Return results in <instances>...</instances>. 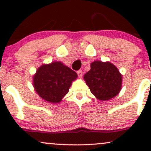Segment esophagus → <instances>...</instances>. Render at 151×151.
Here are the masks:
<instances>
[{
  "mask_svg": "<svg viewBox=\"0 0 151 151\" xmlns=\"http://www.w3.org/2000/svg\"><path fill=\"white\" fill-rule=\"evenodd\" d=\"M77 74H78V76H79V78H81V77H82V75H83V72H82V71H81V70H79V71H77Z\"/></svg>",
  "mask_w": 151,
  "mask_h": 151,
  "instance_id": "esophagus-1",
  "label": "esophagus"
}]
</instances>
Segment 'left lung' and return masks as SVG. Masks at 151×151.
<instances>
[{"label": "left lung", "mask_w": 151, "mask_h": 151, "mask_svg": "<svg viewBox=\"0 0 151 151\" xmlns=\"http://www.w3.org/2000/svg\"><path fill=\"white\" fill-rule=\"evenodd\" d=\"M91 69L84 75L91 93L100 101L115 97L122 88V75L110 62L96 60L91 63Z\"/></svg>", "instance_id": "1"}]
</instances>
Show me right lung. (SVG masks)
I'll use <instances>...</instances> for the list:
<instances>
[{"label": "right lung", "instance_id": "right-lung-1", "mask_svg": "<svg viewBox=\"0 0 151 151\" xmlns=\"http://www.w3.org/2000/svg\"><path fill=\"white\" fill-rule=\"evenodd\" d=\"M77 74L62 62L43 64L32 77V84L37 93L44 101L58 104L69 92Z\"/></svg>", "mask_w": 151, "mask_h": 151}]
</instances>
